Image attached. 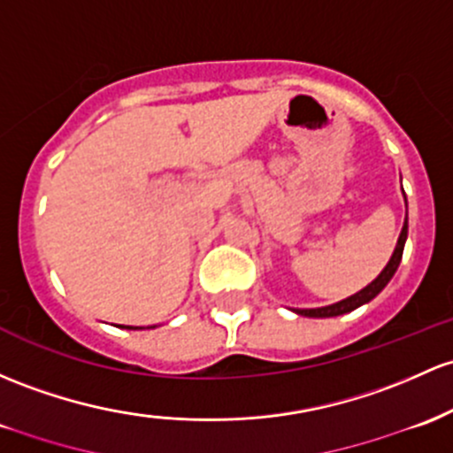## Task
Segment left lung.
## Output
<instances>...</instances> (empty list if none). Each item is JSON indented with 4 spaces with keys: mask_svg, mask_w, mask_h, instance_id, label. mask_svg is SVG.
Segmentation results:
<instances>
[{
    "mask_svg": "<svg viewBox=\"0 0 453 453\" xmlns=\"http://www.w3.org/2000/svg\"><path fill=\"white\" fill-rule=\"evenodd\" d=\"M404 193V191H402ZM406 200V196H404ZM406 236H409V215L404 219V226H402V232H400V238H397V245L394 253H391L389 262H387V266L382 268L380 275L376 277L374 281L367 283L364 290H359L357 295L348 296L344 301H337L333 303V305H326V307H314V310H292L295 314L299 316H305V318H333V316H342V314H348V311L357 310V307L365 305V303H370L374 296H379L382 292V288L387 286V283L391 281V277L395 275L397 266H400V260H402V251H404V242H406Z\"/></svg>",
    "mask_w": 453,
    "mask_h": 453,
    "instance_id": "left-lung-1",
    "label": "left lung"
}]
</instances>
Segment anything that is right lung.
Listing matches in <instances>:
<instances>
[{"instance_id": "add662e5", "label": "right lung", "mask_w": 453, "mask_h": 453, "mask_svg": "<svg viewBox=\"0 0 453 453\" xmlns=\"http://www.w3.org/2000/svg\"><path fill=\"white\" fill-rule=\"evenodd\" d=\"M122 329H142V326H124L122 325ZM148 329H154V326H148Z\"/></svg>"}]
</instances>
